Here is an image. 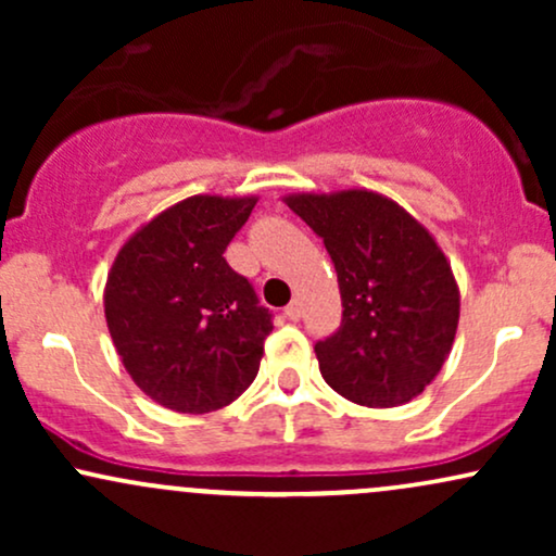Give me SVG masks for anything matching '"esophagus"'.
<instances>
[{
	"mask_svg": "<svg viewBox=\"0 0 556 556\" xmlns=\"http://www.w3.org/2000/svg\"><path fill=\"white\" fill-rule=\"evenodd\" d=\"M285 316L290 318V321H298V318H300V303H298V300H292V303L287 305V308H285Z\"/></svg>",
	"mask_w": 556,
	"mask_h": 556,
	"instance_id": "obj_1",
	"label": "esophagus"
}]
</instances>
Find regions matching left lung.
<instances>
[{
    "label": "left lung",
    "instance_id": "obj_1",
    "mask_svg": "<svg viewBox=\"0 0 556 556\" xmlns=\"http://www.w3.org/2000/svg\"><path fill=\"white\" fill-rule=\"evenodd\" d=\"M282 201L324 240L340 282L342 324L316 342L324 381L366 407L418 397L460 321V287L439 242L397 201L366 188Z\"/></svg>",
    "mask_w": 556,
    "mask_h": 556
}]
</instances>
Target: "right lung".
<instances>
[{"label": "right lung", "instance_id": "obj_1", "mask_svg": "<svg viewBox=\"0 0 556 556\" xmlns=\"http://www.w3.org/2000/svg\"><path fill=\"white\" fill-rule=\"evenodd\" d=\"M256 195H190L140 225L104 287L114 350L140 392L175 413L219 410L256 379L271 314L225 251Z\"/></svg>", "mask_w": 556, "mask_h": 556}]
</instances>
